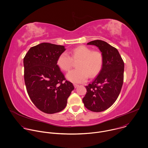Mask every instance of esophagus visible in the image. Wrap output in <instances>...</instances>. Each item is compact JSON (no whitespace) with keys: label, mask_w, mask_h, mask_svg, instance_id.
I'll list each match as a JSON object with an SVG mask.
<instances>
[{"label":"esophagus","mask_w":148,"mask_h":148,"mask_svg":"<svg viewBox=\"0 0 148 148\" xmlns=\"http://www.w3.org/2000/svg\"><path fill=\"white\" fill-rule=\"evenodd\" d=\"M74 88H77V87H78V86H79V85H77V84H74Z\"/></svg>","instance_id":"esophagus-1"}]
</instances>
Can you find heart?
<instances>
[{
  "label": "heart",
  "mask_w": 148,
  "mask_h": 148,
  "mask_svg": "<svg viewBox=\"0 0 148 148\" xmlns=\"http://www.w3.org/2000/svg\"><path fill=\"white\" fill-rule=\"evenodd\" d=\"M59 55L57 59V65L63 71L67 72L71 68L73 61H79L77 63L78 69L73 70L67 73L66 77L73 83H84L89 77L93 78L101 71L103 57L99 51L92 50L85 46H79L69 52Z\"/></svg>",
  "instance_id": "obj_1"
}]
</instances>
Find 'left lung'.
<instances>
[{
	"label": "left lung",
	"instance_id": "8db88e82",
	"mask_svg": "<svg viewBox=\"0 0 148 148\" xmlns=\"http://www.w3.org/2000/svg\"><path fill=\"white\" fill-rule=\"evenodd\" d=\"M87 45L98 47L103 57V64L99 74L87 90L82 101L85 106L94 112L109 108L117 100L123 82L124 62L117 49L101 40L91 41Z\"/></svg>",
	"mask_w": 148,
	"mask_h": 148
}]
</instances>
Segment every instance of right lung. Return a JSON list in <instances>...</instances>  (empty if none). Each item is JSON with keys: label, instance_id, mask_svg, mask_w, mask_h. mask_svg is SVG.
I'll return each instance as SVG.
<instances>
[{"label": "right lung", "instance_id": "obj_1", "mask_svg": "<svg viewBox=\"0 0 148 148\" xmlns=\"http://www.w3.org/2000/svg\"><path fill=\"white\" fill-rule=\"evenodd\" d=\"M64 46L42 43L32 47L23 59L24 78L31 100L40 111L53 114L64 109L74 89L57 65Z\"/></svg>", "mask_w": 148, "mask_h": 148}]
</instances>
